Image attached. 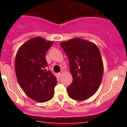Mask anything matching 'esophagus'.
<instances>
[{
  "label": "esophagus",
  "instance_id": "esophagus-1",
  "mask_svg": "<svg viewBox=\"0 0 127 127\" xmlns=\"http://www.w3.org/2000/svg\"><path fill=\"white\" fill-rule=\"evenodd\" d=\"M62 74H63V72H62V71L60 72L59 73H58V76H59V77H60V76H61Z\"/></svg>",
  "mask_w": 127,
  "mask_h": 127
}]
</instances>
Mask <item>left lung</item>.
Masks as SVG:
<instances>
[{
    "mask_svg": "<svg viewBox=\"0 0 127 127\" xmlns=\"http://www.w3.org/2000/svg\"><path fill=\"white\" fill-rule=\"evenodd\" d=\"M69 58L72 76L67 88L71 98L83 101L92 96L99 87L103 76V62L98 47L92 42L75 38L60 43Z\"/></svg>",
    "mask_w": 127,
    "mask_h": 127,
    "instance_id": "left-lung-1",
    "label": "left lung"
}]
</instances>
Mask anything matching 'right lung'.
<instances>
[{
  "label": "right lung",
  "instance_id": "obj_1",
  "mask_svg": "<svg viewBox=\"0 0 127 127\" xmlns=\"http://www.w3.org/2000/svg\"><path fill=\"white\" fill-rule=\"evenodd\" d=\"M53 41L41 37L32 38L23 44L15 58V72L21 88L30 98L45 102L54 96L57 77L48 70L46 53Z\"/></svg>",
  "mask_w": 127,
  "mask_h": 127
}]
</instances>
